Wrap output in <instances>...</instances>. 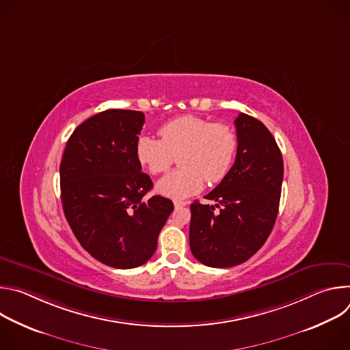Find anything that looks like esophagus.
<instances>
[{"instance_id":"esophagus-1","label":"esophagus","mask_w":350,"mask_h":350,"mask_svg":"<svg viewBox=\"0 0 350 350\" xmlns=\"http://www.w3.org/2000/svg\"><path fill=\"white\" fill-rule=\"evenodd\" d=\"M187 205H188L187 201H180V199H176V201H174L176 208H181V206H187Z\"/></svg>"}]
</instances>
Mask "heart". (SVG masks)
<instances>
[{"label":"heart","mask_w":350,"mask_h":350,"mask_svg":"<svg viewBox=\"0 0 350 350\" xmlns=\"http://www.w3.org/2000/svg\"><path fill=\"white\" fill-rule=\"evenodd\" d=\"M161 139L141 135L135 144V155L149 173L161 174L170 169L174 157L180 169L169 173L157 184V191L167 198L191 196L208 184L221 181L230 172L238 149L234 129L224 123L184 115L159 129Z\"/></svg>","instance_id":"b5f03b06"}]
</instances>
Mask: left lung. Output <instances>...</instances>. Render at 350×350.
I'll use <instances>...</instances> for the list:
<instances>
[{"instance_id":"obj_1","label":"left lung","mask_w":350,"mask_h":350,"mask_svg":"<svg viewBox=\"0 0 350 350\" xmlns=\"http://www.w3.org/2000/svg\"><path fill=\"white\" fill-rule=\"evenodd\" d=\"M232 167L205 198L191 204L189 247L209 267H232L252 258L269 238L280 206L284 163L269 129L239 113Z\"/></svg>"}]
</instances>
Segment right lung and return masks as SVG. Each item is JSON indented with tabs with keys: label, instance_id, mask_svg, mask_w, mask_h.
<instances>
[{
	"label": "right lung",
	"instance_id": "obj_1",
	"mask_svg": "<svg viewBox=\"0 0 350 350\" xmlns=\"http://www.w3.org/2000/svg\"><path fill=\"white\" fill-rule=\"evenodd\" d=\"M145 116L108 109L76 127L66 142L61 174L65 217L85 251L115 269H134L157 251L158 237L174 209L155 195L141 172L135 144Z\"/></svg>",
	"mask_w": 350,
	"mask_h": 350
}]
</instances>
